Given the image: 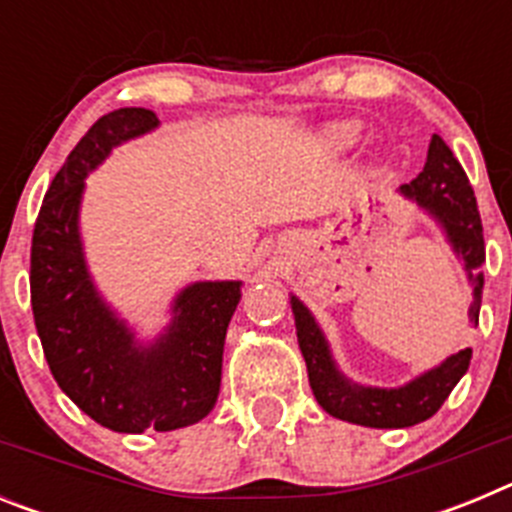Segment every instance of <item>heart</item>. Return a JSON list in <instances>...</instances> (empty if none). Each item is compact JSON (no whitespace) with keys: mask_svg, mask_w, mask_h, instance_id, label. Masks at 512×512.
Segmentation results:
<instances>
[{"mask_svg":"<svg viewBox=\"0 0 512 512\" xmlns=\"http://www.w3.org/2000/svg\"><path fill=\"white\" fill-rule=\"evenodd\" d=\"M336 140H341V143H351V140L356 138V125H341V128H336Z\"/></svg>","mask_w":512,"mask_h":512,"instance_id":"heart-1","label":"heart"}]
</instances>
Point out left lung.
Segmentation results:
<instances>
[{
	"mask_svg": "<svg viewBox=\"0 0 512 512\" xmlns=\"http://www.w3.org/2000/svg\"><path fill=\"white\" fill-rule=\"evenodd\" d=\"M400 194L423 207L441 225L454 253L464 261V271L474 287L469 320L477 325L482 287H485V274H482L485 235H482V220H479L472 184L441 135H433L423 171L410 184H402ZM292 312H295L297 341L305 356L312 395L325 413L346 423L366 425V428H408L423 423L438 413L443 400L467 374L472 359V348H464L402 387H390V390L364 387L351 382L338 369L323 330L295 295H292Z\"/></svg>",
	"mask_w": 512,
	"mask_h": 512,
	"instance_id": "8db88e82",
	"label": "left lung"
}]
</instances>
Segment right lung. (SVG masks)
<instances>
[{"instance_id": "right-lung-1", "label": "right lung", "mask_w": 512, "mask_h": 512, "mask_svg": "<svg viewBox=\"0 0 512 512\" xmlns=\"http://www.w3.org/2000/svg\"><path fill=\"white\" fill-rule=\"evenodd\" d=\"M153 128L156 112L143 107L99 117L45 192L30 251V302L53 379L117 433L176 431L215 408L225 333L241 302V282L189 284L164 333L140 343L94 287L79 233L84 179L112 148Z\"/></svg>"}]
</instances>
